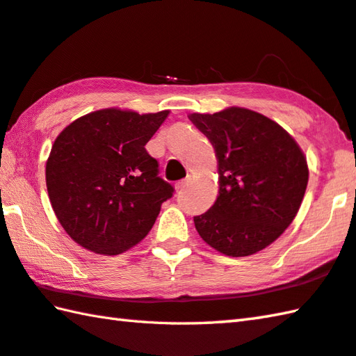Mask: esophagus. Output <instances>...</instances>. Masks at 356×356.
Returning a JSON list of instances; mask_svg holds the SVG:
<instances>
[{
	"label": "esophagus",
	"mask_w": 356,
	"mask_h": 356,
	"mask_svg": "<svg viewBox=\"0 0 356 356\" xmlns=\"http://www.w3.org/2000/svg\"><path fill=\"white\" fill-rule=\"evenodd\" d=\"M191 182V179L190 177H186V179H184V180H180V182H177L176 184V190L177 191H180V190H184L185 186H188V184Z\"/></svg>",
	"instance_id": "obj_1"
}]
</instances>
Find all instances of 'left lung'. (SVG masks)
<instances>
[{"instance_id":"1","label":"left lung","mask_w":356,"mask_h":356,"mask_svg":"<svg viewBox=\"0 0 356 356\" xmlns=\"http://www.w3.org/2000/svg\"><path fill=\"white\" fill-rule=\"evenodd\" d=\"M218 157L219 196L194 218L197 233L219 253L261 252L285 232L302 204L309 166L287 131L252 109L232 106L190 114Z\"/></svg>"}]
</instances>
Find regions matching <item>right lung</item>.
I'll use <instances>...</instances> for the list:
<instances>
[{
    "label": "right lung",
    "mask_w": 356,
    "mask_h": 356,
    "mask_svg": "<svg viewBox=\"0 0 356 356\" xmlns=\"http://www.w3.org/2000/svg\"><path fill=\"white\" fill-rule=\"evenodd\" d=\"M168 114L106 108L76 118L55 138L46 162L49 200L83 248L115 256L149 233L174 188L159 177L145 145Z\"/></svg>",
    "instance_id": "obj_1"
}]
</instances>
